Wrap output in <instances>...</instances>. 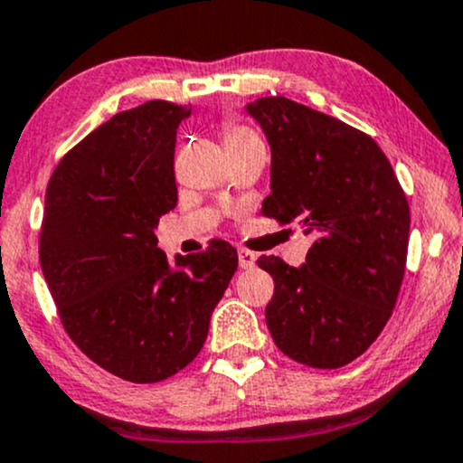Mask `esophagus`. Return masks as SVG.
I'll return each instance as SVG.
<instances>
[{"mask_svg":"<svg viewBox=\"0 0 463 463\" xmlns=\"http://www.w3.org/2000/svg\"><path fill=\"white\" fill-rule=\"evenodd\" d=\"M238 264H241L242 269L256 267V253L249 251V249H238Z\"/></svg>","mask_w":463,"mask_h":463,"instance_id":"34e87169","label":"esophagus"}]
</instances>
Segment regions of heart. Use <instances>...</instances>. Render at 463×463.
Here are the masks:
<instances>
[{
    "label": "heart",
    "instance_id": "b5f03b06",
    "mask_svg": "<svg viewBox=\"0 0 463 463\" xmlns=\"http://www.w3.org/2000/svg\"><path fill=\"white\" fill-rule=\"evenodd\" d=\"M222 139H225V146H230V144H242V142H249V139H260V137L251 131V128L230 122V124H225Z\"/></svg>",
    "mask_w": 463,
    "mask_h": 463
}]
</instances>
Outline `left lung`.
Wrapping results in <instances>:
<instances>
[{
    "mask_svg": "<svg viewBox=\"0 0 463 463\" xmlns=\"http://www.w3.org/2000/svg\"><path fill=\"white\" fill-rule=\"evenodd\" d=\"M245 111L271 146L262 214L315 233L301 267L258 258L275 293L267 326L293 361L336 370L381 335L396 306L409 247V203L370 135L284 96Z\"/></svg>",
    "mask_w": 463,
    "mask_h": 463,
    "instance_id": "obj_1",
    "label": "left lung"
}]
</instances>
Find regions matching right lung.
Returning a JSON list of instances; mask_svg holds the SVG:
<instances>
[{"label":"right lung","instance_id":"right-lung-1","mask_svg":"<svg viewBox=\"0 0 463 463\" xmlns=\"http://www.w3.org/2000/svg\"><path fill=\"white\" fill-rule=\"evenodd\" d=\"M190 111L150 100L116 113L61 159L45 190L39 258L63 328L131 383L194 361L238 269L225 241L175 264L157 247L159 216L176 207V128Z\"/></svg>","mask_w":463,"mask_h":463}]
</instances>
